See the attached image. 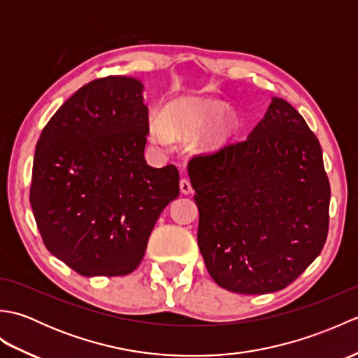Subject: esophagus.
<instances>
[{"label": "esophagus", "instance_id": "34e87169", "mask_svg": "<svg viewBox=\"0 0 358 358\" xmlns=\"http://www.w3.org/2000/svg\"><path fill=\"white\" fill-rule=\"evenodd\" d=\"M180 191H181V194H185V195H189V194H192V185H191V181H189L187 178H181L180 180Z\"/></svg>", "mask_w": 358, "mask_h": 358}]
</instances>
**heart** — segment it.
I'll use <instances>...</instances> for the list:
<instances>
[{"label": "heart", "mask_w": 358, "mask_h": 358, "mask_svg": "<svg viewBox=\"0 0 358 358\" xmlns=\"http://www.w3.org/2000/svg\"><path fill=\"white\" fill-rule=\"evenodd\" d=\"M224 106L214 100L196 96H183L167 106L162 118L150 120V136L159 146H167L173 136L194 135L208 127L212 121L224 113ZM229 132V123L217 120L210 129L208 143L218 144Z\"/></svg>", "instance_id": "1"}]
</instances>
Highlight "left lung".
<instances>
[{
  "label": "left lung",
  "mask_w": 358,
  "mask_h": 358,
  "mask_svg": "<svg viewBox=\"0 0 358 358\" xmlns=\"http://www.w3.org/2000/svg\"><path fill=\"white\" fill-rule=\"evenodd\" d=\"M199 248L215 283L235 294L285 289L328 238L331 186L320 143L299 112L273 98L245 140L187 163Z\"/></svg>",
  "instance_id": "8db88e82"
}]
</instances>
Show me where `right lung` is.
I'll return each instance as SVG.
<instances>
[{
	"label": "right lung",
	"instance_id": "obj_1",
	"mask_svg": "<svg viewBox=\"0 0 358 358\" xmlns=\"http://www.w3.org/2000/svg\"><path fill=\"white\" fill-rule=\"evenodd\" d=\"M149 110L135 78L78 89L36 143L30 206L44 246L83 277L138 268L163 209L180 195L173 164L144 159Z\"/></svg>",
	"mask_w": 358,
	"mask_h": 358
}]
</instances>
